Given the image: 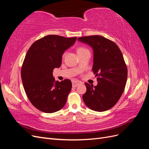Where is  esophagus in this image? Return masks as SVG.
Instances as JSON below:
<instances>
[{
	"instance_id": "esophagus-1",
	"label": "esophagus",
	"mask_w": 149,
	"mask_h": 149,
	"mask_svg": "<svg viewBox=\"0 0 149 149\" xmlns=\"http://www.w3.org/2000/svg\"><path fill=\"white\" fill-rule=\"evenodd\" d=\"M80 84H82V83L81 81H73V87H76Z\"/></svg>"
}]
</instances>
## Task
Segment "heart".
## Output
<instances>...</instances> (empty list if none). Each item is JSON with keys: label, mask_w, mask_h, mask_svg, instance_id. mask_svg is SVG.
<instances>
[{"label": "heart", "mask_w": 149, "mask_h": 149, "mask_svg": "<svg viewBox=\"0 0 149 149\" xmlns=\"http://www.w3.org/2000/svg\"><path fill=\"white\" fill-rule=\"evenodd\" d=\"M85 51H88V49L84 48V47H80L78 49L77 52L79 53V52H85Z\"/></svg>", "instance_id": "heart-1"}]
</instances>
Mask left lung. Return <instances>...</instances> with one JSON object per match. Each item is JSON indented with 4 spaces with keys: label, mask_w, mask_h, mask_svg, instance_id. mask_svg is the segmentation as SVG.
Returning <instances> with one entry per match:
<instances>
[{
    "label": "left lung",
    "mask_w": 149,
    "mask_h": 149,
    "mask_svg": "<svg viewBox=\"0 0 149 149\" xmlns=\"http://www.w3.org/2000/svg\"><path fill=\"white\" fill-rule=\"evenodd\" d=\"M93 48V71L97 76V86L85 83L83 101L89 109L97 112L111 109L123 94L127 78V69L117 45L100 35L78 38Z\"/></svg>",
    "instance_id": "left-lung-1"
}]
</instances>
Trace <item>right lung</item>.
Instances as JSON below:
<instances>
[{
  "mask_svg": "<svg viewBox=\"0 0 149 149\" xmlns=\"http://www.w3.org/2000/svg\"><path fill=\"white\" fill-rule=\"evenodd\" d=\"M76 40V37L49 35L35 42L26 53L21 70L22 80L26 96L38 110L53 113L65 105L71 82L68 79L56 81L53 71L60 67L63 54Z\"/></svg>",
  "mask_w": 149,
  "mask_h": 149,
  "instance_id": "add662e5",
  "label": "right lung"
}]
</instances>
